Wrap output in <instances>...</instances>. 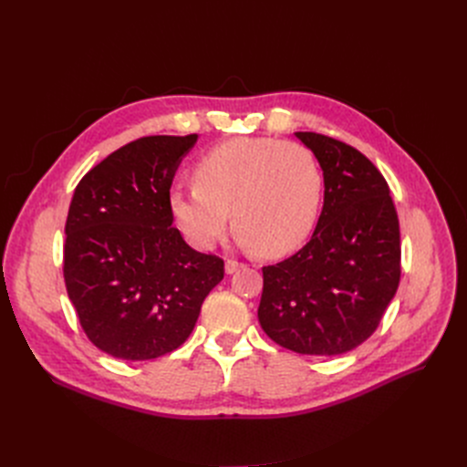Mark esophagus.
Segmentation results:
<instances>
[{"instance_id": "obj_1", "label": "esophagus", "mask_w": 467, "mask_h": 467, "mask_svg": "<svg viewBox=\"0 0 467 467\" xmlns=\"http://www.w3.org/2000/svg\"><path fill=\"white\" fill-rule=\"evenodd\" d=\"M224 268H226V274H228V275H232V274H235L239 268H243V264H241V262H237V260H226V265H224Z\"/></svg>"}]
</instances>
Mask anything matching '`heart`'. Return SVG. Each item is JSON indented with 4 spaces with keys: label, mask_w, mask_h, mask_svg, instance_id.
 I'll return each mask as SVG.
<instances>
[{
    "label": "heart",
    "mask_w": 467,
    "mask_h": 467,
    "mask_svg": "<svg viewBox=\"0 0 467 467\" xmlns=\"http://www.w3.org/2000/svg\"><path fill=\"white\" fill-rule=\"evenodd\" d=\"M190 188L169 195L171 214L199 251L226 234L230 211L243 247L265 256L298 249L321 207L323 174L312 150L265 137L232 139L209 150L193 169Z\"/></svg>",
    "instance_id": "heart-1"
}]
</instances>
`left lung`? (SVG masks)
I'll return each instance as SVG.
<instances>
[{"mask_svg":"<svg viewBox=\"0 0 467 467\" xmlns=\"http://www.w3.org/2000/svg\"><path fill=\"white\" fill-rule=\"evenodd\" d=\"M323 171V211L306 245L265 265L258 321L274 342L306 355H340L379 327L401 277L399 220L388 182L361 151L295 132Z\"/></svg>","mask_w":467,"mask_h":467,"instance_id":"1","label":"left lung"}]
</instances>
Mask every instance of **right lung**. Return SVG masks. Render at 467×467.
I'll return each mask as SVG.
<instances>
[{
	"label": "right lung",
	"mask_w": 467,
	"mask_h": 467,
	"mask_svg": "<svg viewBox=\"0 0 467 467\" xmlns=\"http://www.w3.org/2000/svg\"><path fill=\"white\" fill-rule=\"evenodd\" d=\"M199 135L130 142L79 181L66 220L64 281L79 323L118 359L161 358L186 342L224 262L172 228L169 192Z\"/></svg>",
	"instance_id": "add662e5"
}]
</instances>
